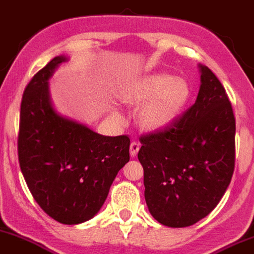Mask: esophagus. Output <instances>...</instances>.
<instances>
[{
  "instance_id": "obj_1",
  "label": "esophagus",
  "mask_w": 254,
  "mask_h": 254,
  "mask_svg": "<svg viewBox=\"0 0 254 254\" xmlns=\"http://www.w3.org/2000/svg\"><path fill=\"white\" fill-rule=\"evenodd\" d=\"M139 149H140V145H139V143H137V141H132V143H130V146H129L130 156H132V157L137 156Z\"/></svg>"
}]
</instances>
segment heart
<instances>
[{
	"label": "heart",
	"mask_w": 254,
	"mask_h": 254,
	"mask_svg": "<svg viewBox=\"0 0 254 254\" xmlns=\"http://www.w3.org/2000/svg\"><path fill=\"white\" fill-rule=\"evenodd\" d=\"M190 97V87L183 78L168 73H150L133 78L124 86L120 98L129 105H141L139 124L148 130L167 127L182 113ZM115 115L121 119V115Z\"/></svg>",
	"instance_id": "heart-1"
}]
</instances>
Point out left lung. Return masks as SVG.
<instances>
[{"label":"left lung","instance_id":"obj_1","mask_svg":"<svg viewBox=\"0 0 254 254\" xmlns=\"http://www.w3.org/2000/svg\"><path fill=\"white\" fill-rule=\"evenodd\" d=\"M196 102L165 129L140 137L146 204L166 226H190L211 213L235 167V116L224 87L198 65Z\"/></svg>","mask_w":254,"mask_h":254}]
</instances>
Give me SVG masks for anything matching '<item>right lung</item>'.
I'll return each mask as SVG.
<instances>
[{"mask_svg": "<svg viewBox=\"0 0 254 254\" xmlns=\"http://www.w3.org/2000/svg\"><path fill=\"white\" fill-rule=\"evenodd\" d=\"M65 56L53 58L26 86L20 105L18 156L35 201L62 224L87 222L102 208L116 174L129 161L127 135L98 134L59 115L48 80Z\"/></svg>", "mask_w": 254, "mask_h": 254, "instance_id": "1", "label": "right lung"}]
</instances>
